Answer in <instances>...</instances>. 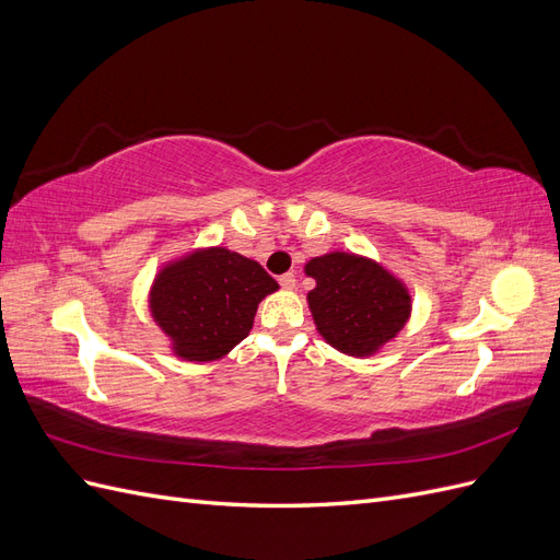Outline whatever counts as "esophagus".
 Wrapping results in <instances>:
<instances>
[{"label": "esophagus", "mask_w": 560, "mask_h": 560, "mask_svg": "<svg viewBox=\"0 0 560 560\" xmlns=\"http://www.w3.org/2000/svg\"><path fill=\"white\" fill-rule=\"evenodd\" d=\"M280 287H282V290H294V287H296V276L294 273L280 276Z\"/></svg>", "instance_id": "obj_1"}]
</instances>
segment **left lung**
<instances>
[{
	"label": "left lung",
	"instance_id": "obj_1",
	"mask_svg": "<svg viewBox=\"0 0 560 560\" xmlns=\"http://www.w3.org/2000/svg\"><path fill=\"white\" fill-rule=\"evenodd\" d=\"M303 273L315 280L308 308L317 334L348 358L381 352L411 317L409 287L376 259L329 252L313 257Z\"/></svg>",
	"mask_w": 560,
	"mask_h": 560
}]
</instances>
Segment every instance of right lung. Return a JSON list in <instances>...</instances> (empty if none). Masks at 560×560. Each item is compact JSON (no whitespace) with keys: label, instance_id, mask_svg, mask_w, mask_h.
Wrapping results in <instances>:
<instances>
[{"label":"right lung","instance_id":"right-lung-1","mask_svg":"<svg viewBox=\"0 0 560 560\" xmlns=\"http://www.w3.org/2000/svg\"><path fill=\"white\" fill-rule=\"evenodd\" d=\"M278 290L254 259L226 247H198L156 270L149 313L175 358L206 364L243 341L259 303Z\"/></svg>","mask_w":560,"mask_h":560}]
</instances>
